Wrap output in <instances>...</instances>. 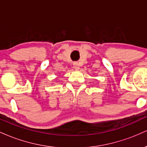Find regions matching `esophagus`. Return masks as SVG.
Returning a JSON list of instances; mask_svg holds the SVG:
<instances>
[{
    "mask_svg": "<svg viewBox=\"0 0 147 147\" xmlns=\"http://www.w3.org/2000/svg\"><path fill=\"white\" fill-rule=\"evenodd\" d=\"M73 68H75L76 70H79V63H77V62H74V63H73Z\"/></svg>",
    "mask_w": 147,
    "mask_h": 147,
    "instance_id": "34e87169",
    "label": "esophagus"
}]
</instances>
